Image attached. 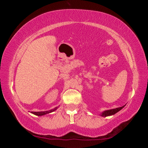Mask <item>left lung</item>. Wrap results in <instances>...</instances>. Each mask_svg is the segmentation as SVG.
<instances>
[{
    "mask_svg": "<svg viewBox=\"0 0 148 148\" xmlns=\"http://www.w3.org/2000/svg\"><path fill=\"white\" fill-rule=\"evenodd\" d=\"M125 105H124V106H123L121 107L116 108L105 110V111L102 112V113L101 114V115H100V116H101L102 117H107V116H113V115H114L115 114H116L117 112H118L121 109L125 107Z\"/></svg>",
    "mask_w": 148,
    "mask_h": 148,
    "instance_id": "left-lung-1",
    "label": "left lung"
}]
</instances>
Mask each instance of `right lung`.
Returning <instances> with one entry per match:
<instances>
[{
	"label": "right lung",
	"mask_w": 148,
	"mask_h": 148,
	"mask_svg": "<svg viewBox=\"0 0 148 148\" xmlns=\"http://www.w3.org/2000/svg\"><path fill=\"white\" fill-rule=\"evenodd\" d=\"M57 108H58V107H56V108H54L53 109L47 110V111H44V112H31V113L33 114H34V115H36V116H44V115L47 114L51 113V112L56 111V110Z\"/></svg>",
	"instance_id": "obj_1"
}]
</instances>
